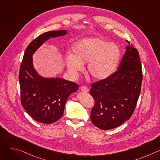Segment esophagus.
Segmentation results:
<instances>
[{
    "label": "esophagus",
    "instance_id": "34e87169",
    "mask_svg": "<svg viewBox=\"0 0 160 160\" xmlns=\"http://www.w3.org/2000/svg\"><path fill=\"white\" fill-rule=\"evenodd\" d=\"M80 90H81L82 91H83V92H88V91H89L88 88L87 86H85V85L82 86V87H80Z\"/></svg>",
    "mask_w": 160,
    "mask_h": 160
}]
</instances>
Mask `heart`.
I'll return each mask as SVG.
<instances>
[{
    "label": "heart",
    "instance_id": "heart-1",
    "mask_svg": "<svg viewBox=\"0 0 160 160\" xmlns=\"http://www.w3.org/2000/svg\"><path fill=\"white\" fill-rule=\"evenodd\" d=\"M73 54L66 58L68 69L74 74L81 72L88 62L87 72L95 80H103L115 72L120 58L117 45L99 37L81 39L73 45Z\"/></svg>",
    "mask_w": 160,
    "mask_h": 160
}]
</instances>
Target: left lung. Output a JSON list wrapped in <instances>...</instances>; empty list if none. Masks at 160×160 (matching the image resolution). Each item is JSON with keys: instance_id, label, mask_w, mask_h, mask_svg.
Instances as JSON below:
<instances>
[{"instance_id": "1", "label": "left lung", "mask_w": 160, "mask_h": 160, "mask_svg": "<svg viewBox=\"0 0 160 160\" xmlns=\"http://www.w3.org/2000/svg\"><path fill=\"white\" fill-rule=\"evenodd\" d=\"M117 70L90 85L94 100L90 120L102 130L116 128L132 115L141 93L142 70L138 51L129 41Z\"/></svg>"}]
</instances>
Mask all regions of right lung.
I'll return each instance as SVG.
<instances>
[{
    "mask_svg": "<svg viewBox=\"0 0 160 160\" xmlns=\"http://www.w3.org/2000/svg\"><path fill=\"white\" fill-rule=\"evenodd\" d=\"M66 33V30L50 31L37 37L28 45L20 66L21 105L35 121L45 124L54 123L62 117L68 98L78 90V85L62 78L40 77L33 68L32 55L49 38Z\"/></svg>",
    "mask_w": 160,
    "mask_h": 160,
    "instance_id": "1",
    "label": "right lung"
}]
</instances>
